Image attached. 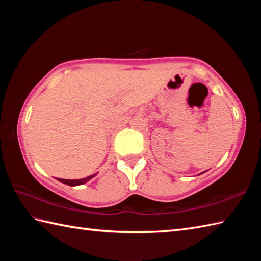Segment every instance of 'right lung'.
<instances>
[{"label":"right lung","instance_id":"add662e5","mask_svg":"<svg viewBox=\"0 0 261 261\" xmlns=\"http://www.w3.org/2000/svg\"><path fill=\"white\" fill-rule=\"evenodd\" d=\"M94 175L92 176H88L85 177V178H82V179H73V180H69V179H62V178H57L59 181L64 182L66 185H69V186H76V185H82V184H85L86 181L90 180L91 178H93Z\"/></svg>","mask_w":261,"mask_h":261}]
</instances>
